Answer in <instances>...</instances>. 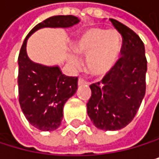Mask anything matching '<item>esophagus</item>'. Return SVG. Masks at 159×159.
Masks as SVG:
<instances>
[{
	"label": "esophagus",
	"mask_w": 159,
	"mask_h": 159,
	"mask_svg": "<svg viewBox=\"0 0 159 159\" xmlns=\"http://www.w3.org/2000/svg\"><path fill=\"white\" fill-rule=\"evenodd\" d=\"M78 85H79V86H81V85H88V82L85 80L84 78L80 77V78L78 79Z\"/></svg>",
	"instance_id": "1"
}]
</instances>
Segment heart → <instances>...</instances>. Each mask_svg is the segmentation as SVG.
Instances as JSON below:
<instances>
[{
    "label": "heart",
    "mask_w": 159,
    "mask_h": 159,
    "mask_svg": "<svg viewBox=\"0 0 159 159\" xmlns=\"http://www.w3.org/2000/svg\"><path fill=\"white\" fill-rule=\"evenodd\" d=\"M74 50L80 55L88 56L87 65L90 73H107L116 63L121 49V38L115 30L91 27L78 35L73 44ZM70 62L77 66L79 60L70 56Z\"/></svg>",
    "instance_id": "1"
}]
</instances>
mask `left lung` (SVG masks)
I'll return each mask as SVG.
<instances>
[{
    "mask_svg": "<svg viewBox=\"0 0 159 159\" xmlns=\"http://www.w3.org/2000/svg\"><path fill=\"white\" fill-rule=\"evenodd\" d=\"M110 21L122 36L123 55L101 81L89 86L91 96L87 111L98 129L117 131L134 119L141 105L146 91L147 59L139 36L120 22Z\"/></svg>",
    "mask_w": 159,
    "mask_h": 159,
    "instance_id": "1",
    "label": "left lung"
}]
</instances>
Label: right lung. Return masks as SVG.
<instances>
[{
    "mask_svg": "<svg viewBox=\"0 0 159 159\" xmlns=\"http://www.w3.org/2000/svg\"><path fill=\"white\" fill-rule=\"evenodd\" d=\"M79 22L72 15L49 17L30 30L21 48L18 58L19 102L27 121L40 131H54L61 125L64 105L76 93L78 78L66 76L58 66H47L32 62L26 54L27 39L43 27L65 28Z\"/></svg>",
    "mask_w": 159,
    "mask_h": 159,
    "instance_id": "1",
    "label": "right lung"
}]
</instances>
